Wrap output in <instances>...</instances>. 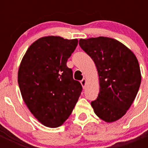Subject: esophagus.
I'll use <instances>...</instances> for the list:
<instances>
[{
	"label": "esophagus",
	"instance_id": "34e87169",
	"mask_svg": "<svg viewBox=\"0 0 148 148\" xmlns=\"http://www.w3.org/2000/svg\"><path fill=\"white\" fill-rule=\"evenodd\" d=\"M86 83H87V80L85 78H83L82 81H81V84H82V86L83 87V88H84L86 86Z\"/></svg>",
	"mask_w": 148,
	"mask_h": 148
}]
</instances>
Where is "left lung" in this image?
Returning <instances> with one entry per match:
<instances>
[{"label": "left lung", "instance_id": "1", "mask_svg": "<svg viewBox=\"0 0 148 148\" xmlns=\"http://www.w3.org/2000/svg\"><path fill=\"white\" fill-rule=\"evenodd\" d=\"M79 45L92 59L99 78V93L91 102L95 115L108 123L126 114L140 87L142 75L135 54L116 39H80Z\"/></svg>", "mask_w": 148, "mask_h": 148}]
</instances>
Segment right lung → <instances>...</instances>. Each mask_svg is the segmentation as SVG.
<instances>
[{
  "instance_id": "add662e5",
  "label": "right lung",
  "mask_w": 148,
  "mask_h": 148,
  "mask_svg": "<svg viewBox=\"0 0 148 148\" xmlns=\"http://www.w3.org/2000/svg\"><path fill=\"white\" fill-rule=\"evenodd\" d=\"M78 39L45 36L29 46L21 60L18 82L26 105L42 125L58 127L69 118L81 95L66 61Z\"/></svg>"
}]
</instances>
